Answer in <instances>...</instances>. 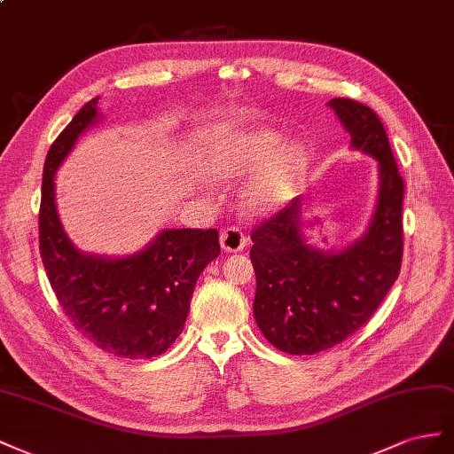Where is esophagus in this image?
Masks as SVG:
<instances>
[{
    "label": "esophagus",
    "instance_id": "34e87169",
    "mask_svg": "<svg viewBox=\"0 0 454 454\" xmlns=\"http://www.w3.org/2000/svg\"><path fill=\"white\" fill-rule=\"evenodd\" d=\"M245 245H247V239H245L243 231L236 226H230L220 234V247H223L224 253H238Z\"/></svg>",
    "mask_w": 454,
    "mask_h": 454
}]
</instances>
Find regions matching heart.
I'll return each mask as SVG.
<instances>
[{
  "instance_id": "obj_1",
  "label": "heart",
  "mask_w": 454,
  "mask_h": 454,
  "mask_svg": "<svg viewBox=\"0 0 454 454\" xmlns=\"http://www.w3.org/2000/svg\"><path fill=\"white\" fill-rule=\"evenodd\" d=\"M306 167L308 152L302 142H285L279 131L268 127L226 133L205 155V173L215 183L247 180L241 203L253 215H270L287 205L301 188Z\"/></svg>"
}]
</instances>
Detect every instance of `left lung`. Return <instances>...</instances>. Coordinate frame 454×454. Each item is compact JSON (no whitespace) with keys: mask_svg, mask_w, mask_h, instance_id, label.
<instances>
[{"mask_svg":"<svg viewBox=\"0 0 454 454\" xmlns=\"http://www.w3.org/2000/svg\"><path fill=\"white\" fill-rule=\"evenodd\" d=\"M327 106L349 133V148L377 161L379 193L367 230L342 249L306 239L302 196L253 230L254 321L270 344L294 356L323 352L364 327L395 283L403 254V180L382 121L349 98Z\"/></svg>","mask_w":454,"mask_h":454,"instance_id":"8db88e82","label":"left lung"}]
</instances>
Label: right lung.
Listing matches in <instances>:
<instances>
[{
  "label": "right lung",
  "mask_w": 454,
  "mask_h": 454,
  "mask_svg": "<svg viewBox=\"0 0 454 454\" xmlns=\"http://www.w3.org/2000/svg\"><path fill=\"white\" fill-rule=\"evenodd\" d=\"M90 98L47 152L40 207V254L51 287L75 329L108 354L150 359L183 333L192 293L220 254L218 231L171 228L125 256L83 253L68 238L55 200V175L89 127L100 121Z\"/></svg>",
  "instance_id": "obj_1"
}]
</instances>
